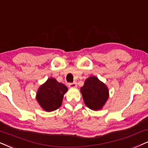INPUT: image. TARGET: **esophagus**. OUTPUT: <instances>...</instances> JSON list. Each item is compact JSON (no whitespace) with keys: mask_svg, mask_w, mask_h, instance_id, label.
Here are the masks:
<instances>
[{"mask_svg":"<svg viewBox=\"0 0 148 148\" xmlns=\"http://www.w3.org/2000/svg\"><path fill=\"white\" fill-rule=\"evenodd\" d=\"M69 87L71 88H77V84L76 83H69Z\"/></svg>","mask_w":148,"mask_h":148,"instance_id":"1","label":"esophagus"}]
</instances>
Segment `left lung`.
Segmentation results:
<instances>
[{
	"label": "left lung",
	"instance_id": "obj_1",
	"mask_svg": "<svg viewBox=\"0 0 148 148\" xmlns=\"http://www.w3.org/2000/svg\"><path fill=\"white\" fill-rule=\"evenodd\" d=\"M80 92L85 105L92 110H101L109 97L107 86L94 75L85 80Z\"/></svg>",
	"mask_w": 148,
	"mask_h": 148
}]
</instances>
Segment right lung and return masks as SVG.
<instances>
[{
	"mask_svg": "<svg viewBox=\"0 0 148 148\" xmlns=\"http://www.w3.org/2000/svg\"><path fill=\"white\" fill-rule=\"evenodd\" d=\"M68 88L55 78L50 77L38 89L36 99L46 112H52L62 106L64 95Z\"/></svg>",
	"mask_w": 148,
	"mask_h": 148,
	"instance_id": "1",
	"label": "right lung"
}]
</instances>
